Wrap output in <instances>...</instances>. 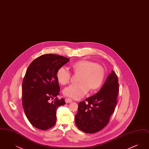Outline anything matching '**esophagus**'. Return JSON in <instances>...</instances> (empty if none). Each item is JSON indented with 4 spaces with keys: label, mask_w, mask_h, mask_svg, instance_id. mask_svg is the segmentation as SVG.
Segmentation results:
<instances>
[{
    "label": "esophagus",
    "mask_w": 149,
    "mask_h": 149,
    "mask_svg": "<svg viewBox=\"0 0 149 149\" xmlns=\"http://www.w3.org/2000/svg\"><path fill=\"white\" fill-rule=\"evenodd\" d=\"M71 102H72V99L70 98H66L65 99L66 103H71Z\"/></svg>",
    "instance_id": "esophagus-1"
}]
</instances>
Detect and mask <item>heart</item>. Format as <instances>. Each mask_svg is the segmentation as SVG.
<instances>
[{"label": "heart", "mask_w": 149, "mask_h": 149, "mask_svg": "<svg viewBox=\"0 0 149 149\" xmlns=\"http://www.w3.org/2000/svg\"><path fill=\"white\" fill-rule=\"evenodd\" d=\"M71 68L75 74H79V83L65 88L64 94L67 97L75 99L81 98L90 89L92 91L98 89L104 81L105 69L100 64L89 60L82 59L74 63ZM71 77V72L64 67L59 68L57 71V79L61 84L65 85L69 83Z\"/></svg>", "instance_id": "1"}]
</instances>
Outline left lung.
<instances>
[{
	"mask_svg": "<svg viewBox=\"0 0 149 149\" xmlns=\"http://www.w3.org/2000/svg\"><path fill=\"white\" fill-rule=\"evenodd\" d=\"M118 81L117 75L112 71L98 92L79 102L75 120L80 130L93 134L108 125L117 103Z\"/></svg>",
	"mask_w": 149,
	"mask_h": 149,
	"instance_id": "left-lung-1",
	"label": "left lung"
}]
</instances>
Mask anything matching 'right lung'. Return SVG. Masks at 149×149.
<instances>
[{
	"mask_svg": "<svg viewBox=\"0 0 149 149\" xmlns=\"http://www.w3.org/2000/svg\"><path fill=\"white\" fill-rule=\"evenodd\" d=\"M69 61L63 56L44 54L29 65L22 83V106L35 127L45 131L55 125L57 109L65 104L57 97L60 90L57 71Z\"/></svg>",
	"mask_w": 149,
	"mask_h": 149,
	"instance_id": "right-lung-1",
	"label": "right lung"
}]
</instances>
